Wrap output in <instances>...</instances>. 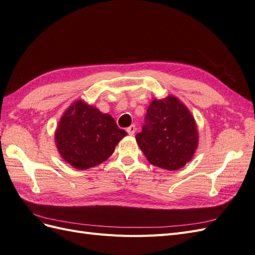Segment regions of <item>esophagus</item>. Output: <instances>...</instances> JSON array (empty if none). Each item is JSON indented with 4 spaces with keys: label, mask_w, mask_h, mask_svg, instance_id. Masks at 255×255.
I'll return each mask as SVG.
<instances>
[{
    "label": "esophagus",
    "mask_w": 255,
    "mask_h": 255,
    "mask_svg": "<svg viewBox=\"0 0 255 255\" xmlns=\"http://www.w3.org/2000/svg\"><path fill=\"white\" fill-rule=\"evenodd\" d=\"M127 132H128V135L133 136V135L135 134V132H136V128H135V126H134V125H132L130 127H128V128H127Z\"/></svg>",
    "instance_id": "34e87169"
}]
</instances>
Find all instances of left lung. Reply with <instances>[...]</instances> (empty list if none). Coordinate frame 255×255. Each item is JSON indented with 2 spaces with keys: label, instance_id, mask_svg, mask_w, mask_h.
I'll use <instances>...</instances> for the list:
<instances>
[{
  "label": "left lung",
  "instance_id": "left-lung-1",
  "mask_svg": "<svg viewBox=\"0 0 255 255\" xmlns=\"http://www.w3.org/2000/svg\"><path fill=\"white\" fill-rule=\"evenodd\" d=\"M135 138L150 164L170 171L190 161L199 143L194 116L174 96L153 100Z\"/></svg>",
  "mask_w": 255,
  "mask_h": 255
}]
</instances>
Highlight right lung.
<instances>
[{"instance_id": "add662e5", "label": "right lung", "mask_w": 255, "mask_h": 255, "mask_svg": "<svg viewBox=\"0 0 255 255\" xmlns=\"http://www.w3.org/2000/svg\"><path fill=\"white\" fill-rule=\"evenodd\" d=\"M127 135L110 114L78 100L61 116L55 130V144L66 163L85 170L105 161Z\"/></svg>"}]
</instances>
